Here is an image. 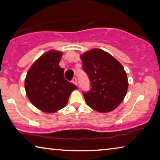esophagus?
I'll return each mask as SVG.
<instances>
[{
  "instance_id": "34e87169",
  "label": "esophagus",
  "mask_w": 160,
  "mask_h": 160,
  "mask_svg": "<svg viewBox=\"0 0 160 160\" xmlns=\"http://www.w3.org/2000/svg\"><path fill=\"white\" fill-rule=\"evenodd\" d=\"M72 82L73 83V84H75V85H78V79L76 78H74L72 80Z\"/></svg>"
}]
</instances>
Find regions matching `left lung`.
Instances as JSON below:
<instances>
[{
    "instance_id": "8db88e82",
    "label": "left lung",
    "mask_w": 160,
    "mask_h": 160,
    "mask_svg": "<svg viewBox=\"0 0 160 160\" xmlns=\"http://www.w3.org/2000/svg\"><path fill=\"white\" fill-rule=\"evenodd\" d=\"M80 58L91 84L90 90L83 92L87 104L101 113L114 110L122 102L128 88L123 66L111 54L99 48L88 51Z\"/></svg>"
}]
</instances>
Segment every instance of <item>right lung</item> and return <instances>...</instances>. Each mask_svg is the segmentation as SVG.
<instances>
[{"label": "right lung", "mask_w": 160, "mask_h": 160, "mask_svg": "<svg viewBox=\"0 0 160 160\" xmlns=\"http://www.w3.org/2000/svg\"><path fill=\"white\" fill-rule=\"evenodd\" d=\"M63 53L49 51L32 64L25 80L29 101L37 109L53 113L66 106L72 91L78 89L65 79L64 69L59 66Z\"/></svg>", "instance_id": "add662e5"}]
</instances>
